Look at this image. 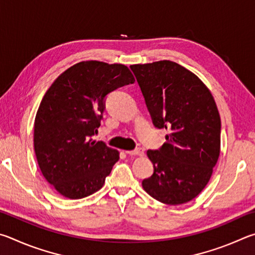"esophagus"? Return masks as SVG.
Masks as SVG:
<instances>
[{
  "label": "esophagus",
  "mask_w": 255,
  "mask_h": 255,
  "mask_svg": "<svg viewBox=\"0 0 255 255\" xmlns=\"http://www.w3.org/2000/svg\"><path fill=\"white\" fill-rule=\"evenodd\" d=\"M127 153L130 155H139V157H142V155H144V150L142 148H137L133 151H127Z\"/></svg>",
  "instance_id": "34e87169"
}]
</instances>
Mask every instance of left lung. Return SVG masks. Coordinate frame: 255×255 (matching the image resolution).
I'll return each mask as SVG.
<instances>
[{
  "mask_svg": "<svg viewBox=\"0 0 255 255\" xmlns=\"http://www.w3.org/2000/svg\"><path fill=\"white\" fill-rule=\"evenodd\" d=\"M131 69L153 124L170 132L161 149L146 152L154 171L142 187L160 203H188L208 184L221 153L216 103L198 76L177 62L160 60Z\"/></svg>",
  "mask_w": 255,
  "mask_h": 255,
  "instance_id": "8db88e82",
  "label": "left lung"
}]
</instances>
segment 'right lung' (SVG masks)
<instances>
[{"label": "right lung", "instance_id": "right-lung-1", "mask_svg": "<svg viewBox=\"0 0 255 255\" xmlns=\"http://www.w3.org/2000/svg\"><path fill=\"white\" fill-rule=\"evenodd\" d=\"M134 82L125 65L87 60L69 67L48 88L35 115L33 145L43 177L61 196L80 199L104 185L120 153L92 136L105 96Z\"/></svg>", "mask_w": 255, "mask_h": 255}]
</instances>
